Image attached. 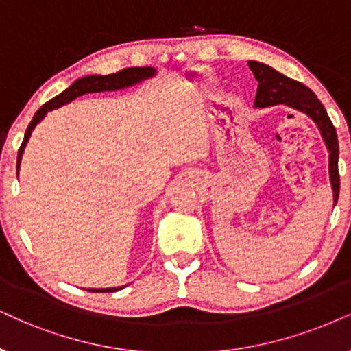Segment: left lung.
<instances>
[{"label": "left lung", "mask_w": 351, "mask_h": 351, "mask_svg": "<svg viewBox=\"0 0 351 351\" xmlns=\"http://www.w3.org/2000/svg\"><path fill=\"white\" fill-rule=\"evenodd\" d=\"M250 69L254 74L257 86V94L254 105L259 108L272 105H290L293 108L300 110L311 117L317 128L321 130V134L326 141L327 149H329V173L330 183L334 189V202L339 199L340 189V175H339V141H337V132L334 124H332L329 114L324 108L316 94L304 84H301L295 79H290L283 74L270 68L267 64L250 61L247 63Z\"/></svg>", "instance_id": "8db88e82"}]
</instances>
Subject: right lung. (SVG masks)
Listing matches in <instances>:
<instances>
[{
	"instance_id": "right-lung-1",
	"label": "right lung",
	"mask_w": 351,
	"mask_h": 351,
	"mask_svg": "<svg viewBox=\"0 0 351 351\" xmlns=\"http://www.w3.org/2000/svg\"><path fill=\"white\" fill-rule=\"evenodd\" d=\"M155 69L154 68H126L118 71L117 74H108V76H87L79 79L73 84V86L66 88L64 92H61L60 95H56L55 99L48 100L42 108L37 110L35 117L30 124L27 126V131H25L24 141H22L19 154H17V173H19V165L22 154H24L25 144H27L30 134H32L34 128L37 126V123L42 121L45 118V114L53 108H60L61 105L69 104L71 100L77 99L84 94H94V92H105V90H118V88L132 86V84H137L144 79L154 76ZM123 287L118 288H87V291H92V293H112V291L121 290Z\"/></svg>"
}]
</instances>
